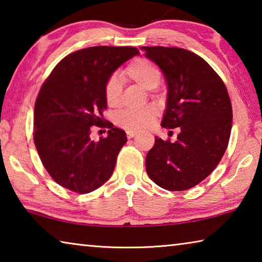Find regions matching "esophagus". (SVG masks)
Wrapping results in <instances>:
<instances>
[{
  "mask_svg": "<svg viewBox=\"0 0 262 262\" xmlns=\"http://www.w3.org/2000/svg\"><path fill=\"white\" fill-rule=\"evenodd\" d=\"M137 134H139V132H136V130H127V137H128V139H132V137H134Z\"/></svg>",
  "mask_w": 262,
  "mask_h": 262,
  "instance_id": "esophagus-1",
  "label": "esophagus"
}]
</instances>
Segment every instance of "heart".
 I'll list each match as a JSON object with an SVG mask.
<instances>
[{
	"label": "heart",
	"mask_w": 262,
	"mask_h": 262,
	"mask_svg": "<svg viewBox=\"0 0 262 262\" xmlns=\"http://www.w3.org/2000/svg\"><path fill=\"white\" fill-rule=\"evenodd\" d=\"M125 75L132 81L148 90L156 88L161 81V72L148 59H136L128 66ZM122 92L121 78L113 75L105 84V100L110 107H117L120 104ZM156 111L152 107H145L136 111H125L118 117V123L127 129H143L151 125Z\"/></svg>",
	"instance_id": "heart-1"
}]
</instances>
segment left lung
Wrapping results in <instances>:
<instances>
[{
  "label": "left lung",
  "mask_w": 262,
  "mask_h": 262,
  "mask_svg": "<svg viewBox=\"0 0 262 262\" xmlns=\"http://www.w3.org/2000/svg\"><path fill=\"white\" fill-rule=\"evenodd\" d=\"M165 77L162 127H180L176 142L155 139L145 158L147 173L167 190H185L206 179L227 150L232 107L223 81L207 62L178 47H141Z\"/></svg>",
  "instance_id": "8db88e82"
}]
</instances>
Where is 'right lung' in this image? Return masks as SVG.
Listing matches in <instances>:
<instances>
[{"label": "right lung", "instance_id": "1", "mask_svg": "<svg viewBox=\"0 0 262 262\" xmlns=\"http://www.w3.org/2000/svg\"><path fill=\"white\" fill-rule=\"evenodd\" d=\"M135 47L95 46L62 59L39 91L33 139L42 165L62 187L86 194L112 176L125 130L105 122V84ZM107 126L108 136L90 139L91 126Z\"/></svg>", "mask_w": 262, "mask_h": 262}]
</instances>
